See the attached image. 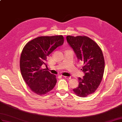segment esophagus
I'll return each instance as SVG.
<instances>
[{
    "label": "esophagus",
    "instance_id": "obj_1",
    "mask_svg": "<svg viewBox=\"0 0 122 122\" xmlns=\"http://www.w3.org/2000/svg\"><path fill=\"white\" fill-rule=\"evenodd\" d=\"M64 78H66L67 79H70L71 77L70 76H64Z\"/></svg>",
    "mask_w": 122,
    "mask_h": 122
}]
</instances>
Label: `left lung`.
Here are the masks:
<instances>
[{
	"label": "left lung",
	"mask_w": 122,
	"mask_h": 122,
	"mask_svg": "<svg viewBox=\"0 0 122 122\" xmlns=\"http://www.w3.org/2000/svg\"><path fill=\"white\" fill-rule=\"evenodd\" d=\"M66 39L77 58L83 64L81 70L84 76L78 78V86L73 91L77 96L85 97L94 93L102 80L105 69L102 52L98 44L87 37L68 36Z\"/></svg>",
	"instance_id": "left-lung-1"
}]
</instances>
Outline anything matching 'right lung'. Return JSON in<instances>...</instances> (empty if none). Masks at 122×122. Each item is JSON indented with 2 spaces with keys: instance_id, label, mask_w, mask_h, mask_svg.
<instances>
[{
  "instance_id": "1",
  "label": "right lung",
  "mask_w": 122,
  "mask_h": 122,
  "mask_svg": "<svg viewBox=\"0 0 122 122\" xmlns=\"http://www.w3.org/2000/svg\"><path fill=\"white\" fill-rule=\"evenodd\" d=\"M64 41L61 35L42 36L29 41L24 47L20 58V72L26 84L35 94L43 95L55 86L56 76L41 66H46L47 56L63 45Z\"/></svg>"
}]
</instances>
